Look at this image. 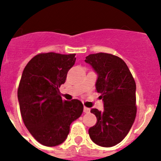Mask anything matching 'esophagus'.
I'll return each instance as SVG.
<instances>
[{"label":"esophagus","mask_w":161,"mask_h":161,"mask_svg":"<svg viewBox=\"0 0 161 161\" xmlns=\"http://www.w3.org/2000/svg\"><path fill=\"white\" fill-rule=\"evenodd\" d=\"M90 111V109H89V108H88V107H84V112H85V113H89V112Z\"/></svg>","instance_id":"34e87169"}]
</instances>
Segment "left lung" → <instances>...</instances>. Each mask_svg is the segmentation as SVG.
Masks as SVG:
<instances>
[{
	"label": "left lung",
	"mask_w": 161,
	"mask_h": 161,
	"mask_svg": "<svg viewBox=\"0 0 161 161\" xmlns=\"http://www.w3.org/2000/svg\"><path fill=\"white\" fill-rule=\"evenodd\" d=\"M85 61L97 74L96 90L104 102L103 111L90 110L97 123L89 129V135L96 144L113 147L126 137L136 119V81L126 63L116 55L91 54Z\"/></svg>",
	"instance_id": "obj_1"
}]
</instances>
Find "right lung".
<instances>
[{"label": "right lung", "instance_id": "add662e5", "mask_svg": "<svg viewBox=\"0 0 161 161\" xmlns=\"http://www.w3.org/2000/svg\"><path fill=\"white\" fill-rule=\"evenodd\" d=\"M76 54L48 52L33 57L24 68L18 89L22 120L38 143L54 147L68 137L71 123L83 112L77 99L63 100L59 87L74 65Z\"/></svg>", "mask_w": 161, "mask_h": 161}]
</instances>
